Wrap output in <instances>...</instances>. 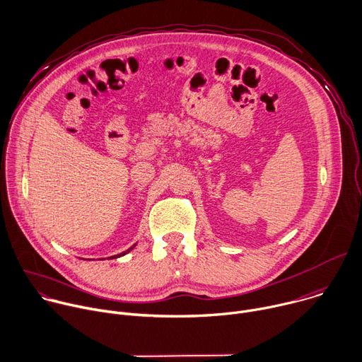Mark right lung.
I'll use <instances>...</instances> for the list:
<instances>
[{"instance_id": "right-lung-1", "label": "right lung", "mask_w": 362, "mask_h": 362, "mask_svg": "<svg viewBox=\"0 0 362 362\" xmlns=\"http://www.w3.org/2000/svg\"><path fill=\"white\" fill-rule=\"evenodd\" d=\"M134 247H135V244H134V245H132V247H131V248H129V250H127V251H124V252H122V254H119V255H114V257H111V258H117V257H121V255H125V254H127V252H129V251H131V250H132V248H134Z\"/></svg>"}]
</instances>
